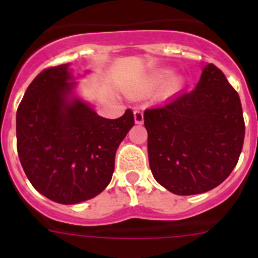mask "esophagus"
Masks as SVG:
<instances>
[{"instance_id": "obj_1", "label": "esophagus", "mask_w": 258, "mask_h": 258, "mask_svg": "<svg viewBox=\"0 0 258 258\" xmlns=\"http://www.w3.org/2000/svg\"><path fill=\"white\" fill-rule=\"evenodd\" d=\"M134 121L137 122V124H142L143 122V112H141V111H134Z\"/></svg>"}]
</instances>
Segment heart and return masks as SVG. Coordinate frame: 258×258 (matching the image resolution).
Here are the masks:
<instances>
[{
	"mask_svg": "<svg viewBox=\"0 0 258 258\" xmlns=\"http://www.w3.org/2000/svg\"><path fill=\"white\" fill-rule=\"evenodd\" d=\"M168 75H169V74H168L166 71H164V72H160V74H157L156 76H155L154 79H152L151 84H152V85H155V86L161 85V84H163L164 81H165V80H166ZM179 85H181V80L175 79L174 81H173V86H174V88H178Z\"/></svg>",
	"mask_w": 258,
	"mask_h": 258,
	"instance_id": "heart-1",
	"label": "heart"
}]
</instances>
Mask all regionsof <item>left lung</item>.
I'll return each instance as SVG.
<instances>
[{
  "mask_svg": "<svg viewBox=\"0 0 258 258\" xmlns=\"http://www.w3.org/2000/svg\"><path fill=\"white\" fill-rule=\"evenodd\" d=\"M143 118L150 168L170 192H207L235 168L245 134L240 98L212 63L194 90L146 109Z\"/></svg>",
  "mask_w": 258,
  "mask_h": 258,
  "instance_id": "obj_1",
  "label": "left lung"
}]
</instances>
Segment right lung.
<instances>
[{"label":"right lung","instance_id":"obj_1","mask_svg":"<svg viewBox=\"0 0 258 258\" xmlns=\"http://www.w3.org/2000/svg\"><path fill=\"white\" fill-rule=\"evenodd\" d=\"M70 64L38 74L17 111V147L29 182L47 199L77 204L108 186L118 145L134 125L121 117H101L75 95Z\"/></svg>","mask_w":258,"mask_h":258}]
</instances>
